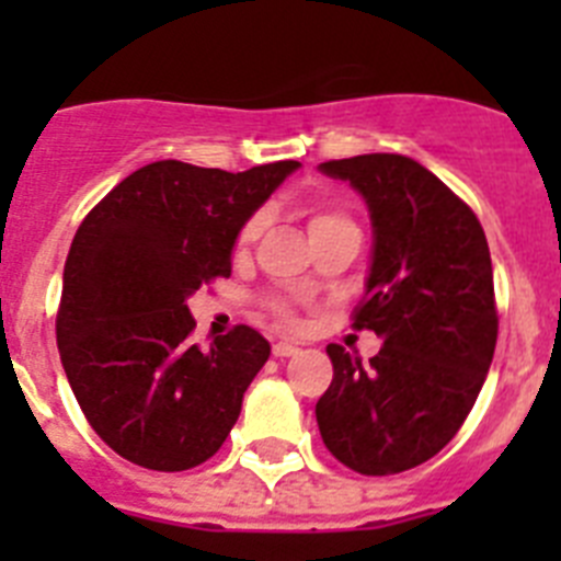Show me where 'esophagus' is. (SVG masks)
<instances>
[{
  "mask_svg": "<svg viewBox=\"0 0 561 561\" xmlns=\"http://www.w3.org/2000/svg\"><path fill=\"white\" fill-rule=\"evenodd\" d=\"M297 351L300 348H297L295 342H275V345H272V354L280 356V359H284V356H295Z\"/></svg>",
  "mask_w": 561,
  "mask_h": 561,
  "instance_id": "obj_1",
  "label": "esophagus"
}]
</instances>
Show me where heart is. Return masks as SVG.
I'll use <instances>...</instances> for the list:
<instances>
[{
  "label": "heart",
  "instance_id": "b5f03b06",
  "mask_svg": "<svg viewBox=\"0 0 561 561\" xmlns=\"http://www.w3.org/2000/svg\"><path fill=\"white\" fill-rule=\"evenodd\" d=\"M334 225H351L348 216H342L340 210H325V207H317V210H311L309 216V236H314V232L325 230V227H334ZM261 227H264V216L261 213H255L250 221H247L244 227H241V232H238V250H247V247L252 244L257 238V232H261ZM272 311L277 314V320L280 323H291L295 317H291V309L286 304H272Z\"/></svg>",
  "mask_w": 561,
  "mask_h": 561
}]
</instances>
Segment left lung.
Listing matches in <instances>:
<instances>
[{"instance_id": "1", "label": "left lung", "mask_w": 561, "mask_h": 561, "mask_svg": "<svg viewBox=\"0 0 561 561\" xmlns=\"http://www.w3.org/2000/svg\"><path fill=\"white\" fill-rule=\"evenodd\" d=\"M370 213L374 250L356 329L381 336L370 365L329 345L334 379L317 427L340 463L399 474L447 447L483 388L494 345L492 255L472 207L401 153L320 165Z\"/></svg>"}]
</instances>
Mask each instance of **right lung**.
Wrapping results in <instances>:
<instances>
[{
    "mask_svg": "<svg viewBox=\"0 0 561 561\" xmlns=\"http://www.w3.org/2000/svg\"><path fill=\"white\" fill-rule=\"evenodd\" d=\"M297 168L230 173L160 160L81 221L64 264L58 354L83 415L121 458L182 472L230 435L270 342L236 325L199 351L187 340V297L230 275L241 227Z\"/></svg>",
    "mask_w": 561,
    "mask_h": 561,
    "instance_id": "1",
    "label": "right lung"
}]
</instances>
